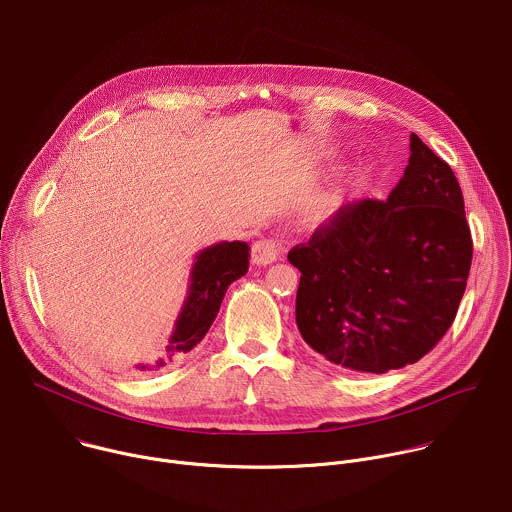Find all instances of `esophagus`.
Returning a JSON list of instances; mask_svg holds the SVG:
<instances>
[{
	"label": "esophagus",
	"mask_w": 512,
	"mask_h": 512,
	"mask_svg": "<svg viewBox=\"0 0 512 512\" xmlns=\"http://www.w3.org/2000/svg\"><path fill=\"white\" fill-rule=\"evenodd\" d=\"M283 257V247L279 241L275 239H263V241H257L251 249V261L259 267H265V265H271L275 261H279Z\"/></svg>",
	"instance_id": "obj_1"
}]
</instances>
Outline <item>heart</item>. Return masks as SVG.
<instances>
[{
	"label": "heart",
	"mask_w": 512,
	"mask_h": 512,
	"mask_svg": "<svg viewBox=\"0 0 512 512\" xmlns=\"http://www.w3.org/2000/svg\"><path fill=\"white\" fill-rule=\"evenodd\" d=\"M339 205H342V195L337 191H317L305 199L303 219L309 225H323L337 215Z\"/></svg>",
	"instance_id": "b5f03b06"
}]
</instances>
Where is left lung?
<instances>
[{"instance_id":"obj_1","label":"left lung","mask_w":512,"mask_h":512,"mask_svg":"<svg viewBox=\"0 0 512 512\" xmlns=\"http://www.w3.org/2000/svg\"><path fill=\"white\" fill-rule=\"evenodd\" d=\"M287 259L301 273L295 321L311 350L362 374L416 364L452 325L470 273L452 168L412 132L388 201L342 207Z\"/></svg>"}]
</instances>
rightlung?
I'll list each match as a JSON object with an SVG mask.
<instances>
[{
	"label": "right lung",
	"mask_w": 512,
	"mask_h": 512,
	"mask_svg": "<svg viewBox=\"0 0 512 512\" xmlns=\"http://www.w3.org/2000/svg\"><path fill=\"white\" fill-rule=\"evenodd\" d=\"M249 269V245L243 241H221L195 255L189 275L187 299L168 337L164 354L150 364H136V372H152L185 358L213 325L229 285Z\"/></svg>",
	"instance_id": "obj_1"
}]
</instances>
